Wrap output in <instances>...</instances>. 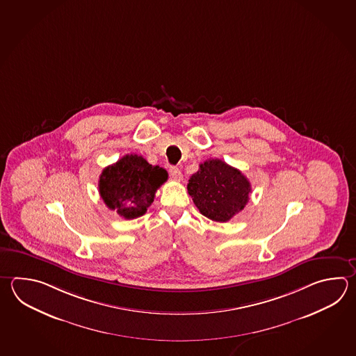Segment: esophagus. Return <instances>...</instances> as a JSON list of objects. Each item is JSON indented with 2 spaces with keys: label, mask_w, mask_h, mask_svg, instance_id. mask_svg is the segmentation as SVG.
Here are the masks:
<instances>
[{
  "label": "esophagus",
  "mask_w": 356,
  "mask_h": 356,
  "mask_svg": "<svg viewBox=\"0 0 356 356\" xmlns=\"http://www.w3.org/2000/svg\"><path fill=\"white\" fill-rule=\"evenodd\" d=\"M168 171H170V175H171V177L174 179L175 181H181V171H180L177 167H170V170H168Z\"/></svg>",
  "instance_id": "esophagus-1"
}]
</instances>
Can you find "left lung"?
<instances>
[{
	"label": "left lung",
	"instance_id": "obj_1",
	"mask_svg": "<svg viewBox=\"0 0 356 356\" xmlns=\"http://www.w3.org/2000/svg\"><path fill=\"white\" fill-rule=\"evenodd\" d=\"M188 191L199 211L214 222H228L248 203L251 184L240 170L218 159L200 163Z\"/></svg>",
	"mask_w": 356,
	"mask_h": 356
}]
</instances>
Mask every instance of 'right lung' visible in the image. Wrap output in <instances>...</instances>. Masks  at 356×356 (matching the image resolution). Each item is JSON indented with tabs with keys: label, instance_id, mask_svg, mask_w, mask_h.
Here are the masks:
<instances>
[{
	"label": "right lung",
	"instance_id": "1",
	"mask_svg": "<svg viewBox=\"0 0 356 356\" xmlns=\"http://www.w3.org/2000/svg\"><path fill=\"white\" fill-rule=\"evenodd\" d=\"M167 176L165 168L149 165L142 156L125 154L102 170L99 193L109 209L134 219L145 214Z\"/></svg>",
	"mask_w": 356,
	"mask_h": 356
}]
</instances>
